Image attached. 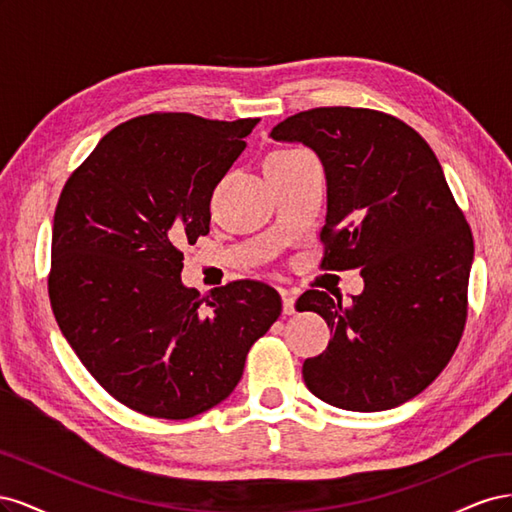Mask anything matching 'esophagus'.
Wrapping results in <instances>:
<instances>
[{
  "mask_svg": "<svg viewBox=\"0 0 512 512\" xmlns=\"http://www.w3.org/2000/svg\"><path fill=\"white\" fill-rule=\"evenodd\" d=\"M280 294H282V303H284V314L292 316L294 314V299L297 297H294L290 290H284V288L280 290Z\"/></svg>",
  "mask_w": 512,
  "mask_h": 512,
  "instance_id": "esophagus-1",
  "label": "esophagus"
}]
</instances>
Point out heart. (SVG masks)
I'll return each mask as SVG.
<instances>
[{"mask_svg":"<svg viewBox=\"0 0 512 512\" xmlns=\"http://www.w3.org/2000/svg\"><path fill=\"white\" fill-rule=\"evenodd\" d=\"M292 153H299V151H275L271 153V156L267 160H275V158H286V156H292Z\"/></svg>","mask_w":512,"mask_h":512,"instance_id":"obj_1","label":"heart"}]
</instances>
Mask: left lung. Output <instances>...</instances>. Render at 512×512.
Returning a JSON list of instances; mask_svg holds the SVG:
<instances>
[{
    "instance_id": "1",
    "label": "left lung",
    "mask_w": 512,
    "mask_h": 512,
    "mask_svg": "<svg viewBox=\"0 0 512 512\" xmlns=\"http://www.w3.org/2000/svg\"><path fill=\"white\" fill-rule=\"evenodd\" d=\"M275 141L312 147L327 175L322 267L361 269L350 303L307 290L299 312L333 339L303 363L318 399L352 412L416 397L451 361L468 318L472 230L442 166L408 123L371 108L320 106L284 119Z\"/></svg>"
}]
</instances>
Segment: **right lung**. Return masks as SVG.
<instances>
[{
  "label": "right lung",
  "instance_id": "right-lung-1",
  "mask_svg": "<svg viewBox=\"0 0 512 512\" xmlns=\"http://www.w3.org/2000/svg\"><path fill=\"white\" fill-rule=\"evenodd\" d=\"M258 121L134 117L61 190L53 314L89 374L130 410L183 421L218 406L282 314L277 290L256 280L209 297L181 284V250L209 232L211 194Z\"/></svg>",
  "mask_w": 512,
  "mask_h": 512
}]
</instances>
